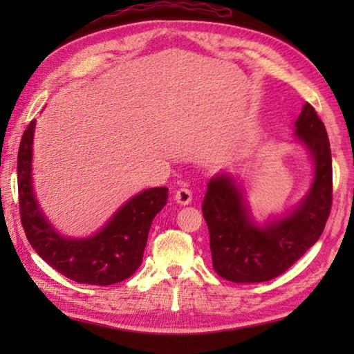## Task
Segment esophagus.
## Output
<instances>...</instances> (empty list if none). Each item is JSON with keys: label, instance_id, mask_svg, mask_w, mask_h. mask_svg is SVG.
<instances>
[{"label": "esophagus", "instance_id": "obj_1", "mask_svg": "<svg viewBox=\"0 0 354 354\" xmlns=\"http://www.w3.org/2000/svg\"><path fill=\"white\" fill-rule=\"evenodd\" d=\"M193 193L189 189H179L175 192V201L179 205H189L192 202Z\"/></svg>", "mask_w": 354, "mask_h": 354}]
</instances>
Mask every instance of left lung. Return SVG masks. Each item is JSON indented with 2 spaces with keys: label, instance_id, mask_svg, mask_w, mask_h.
Returning a JSON list of instances; mask_svg holds the SVG:
<instances>
[{
  "label": "left lung",
  "instance_id": "obj_1",
  "mask_svg": "<svg viewBox=\"0 0 354 354\" xmlns=\"http://www.w3.org/2000/svg\"><path fill=\"white\" fill-rule=\"evenodd\" d=\"M297 142L310 155L313 178L298 205L281 217L254 221L237 178L219 173L208 181L202 214L208 225L213 268L225 280L261 283L286 272L318 242L332 208V152L324 123L306 103L295 122Z\"/></svg>",
  "mask_w": 354,
  "mask_h": 354
}]
</instances>
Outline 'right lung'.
Masks as SVG:
<instances>
[{
    "instance_id": "right-lung-1",
    "label": "right lung",
    "mask_w": 354,
    "mask_h": 354,
    "mask_svg": "<svg viewBox=\"0 0 354 354\" xmlns=\"http://www.w3.org/2000/svg\"><path fill=\"white\" fill-rule=\"evenodd\" d=\"M36 120L27 126L18 152L19 213L26 236L39 257L70 280L109 286L129 278L142 261L153 217L167 204V187L135 194L104 227L88 237H65L42 212L32 178Z\"/></svg>"
}]
</instances>
